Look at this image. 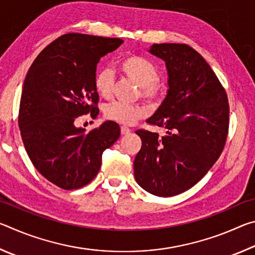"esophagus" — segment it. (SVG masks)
<instances>
[{"label": "esophagus", "instance_id": "1", "mask_svg": "<svg viewBox=\"0 0 255 255\" xmlns=\"http://www.w3.org/2000/svg\"><path fill=\"white\" fill-rule=\"evenodd\" d=\"M120 130H122V133L123 135H128V133H130V129H129L128 127L126 126H122V128H120Z\"/></svg>", "mask_w": 255, "mask_h": 255}]
</instances>
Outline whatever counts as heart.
Returning <instances> with one entry per match:
<instances>
[{"label": "heart", "instance_id": "obj_1", "mask_svg": "<svg viewBox=\"0 0 255 255\" xmlns=\"http://www.w3.org/2000/svg\"><path fill=\"white\" fill-rule=\"evenodd\" d=\"M118 68L124 75L140 86L141 97L149 102H159L165 94V85L157 82L158 72L149 59L130 55L120 59ZM94 88L103 98H109L114 88V75L109 70H101L94 77ZM147 115L146 108L139 105L112 102L105 108V117L112 122L132 125Z\"/></svg>", "mask_w": 255, "mask_h": 255}]
</instances>
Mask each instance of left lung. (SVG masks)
Segmentation results:
<instances>
[{
	"instance_id": "left-lung-1",
	"label": "left lung",
	"mask_w": 255,
	"mask_h": 255,
	"mask_svg": "<svg viewBox=\"0 0 255 255\" xmlns=\"http://www.w3.org/2000/svg\"><path fill=\"white\" fill-rule=\"evenodd\" d=\"M149 53L167 70L166 97L146 122L165 128L158 136L139 129L133 161L137 183L158 197L187 191L204 178L224 149L230 125L225 89L204 57L185 44H154Z\"/></svg>"
}]
</instances>
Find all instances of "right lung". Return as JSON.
I'll return each mask as SVG.
<instances>
[{
	"mask_svg": "<svg viewBox=\"0 0 255 255\" xmlns=\"http://www.w3.org/2000/svg\"><path fill=\"white\" fill-rule=\"evenodd\" d=\"M123 42L63 34L37 56L25 76L18 119L21 137L34 167L59 188L79 189L91 182L101 167L102 153L120 136L115 122L85 131L75 120L90 112L98 116L97 65Z\"/></svg>",
	"mask_w": 255,
	"mask_h": 255,
	"instance_id": "1",
	"label": "right lung"
}]
</instances>
